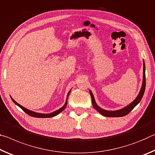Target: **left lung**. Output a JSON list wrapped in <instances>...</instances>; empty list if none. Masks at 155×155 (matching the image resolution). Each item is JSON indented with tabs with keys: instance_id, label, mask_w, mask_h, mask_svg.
<instances>
[{
	"instance_id": "8db88e82",
	"label": "left lung",
	"mask_w": 155,
	"mask_h": 155,
	"mask_svg": "<svg viewBox=\"0 0 155 155\" xmlns=\"http://www.w3.org/2000/svg\"><path fill=\"white\" fill-rule=\"evenodd\" d=\"M143 82H142V86L141 88V90L139 91L138 95L137 96L135 100H134L133 102H131L130 104L128 106H125V107L120 109V110H106L104 109L100 108L97 104L95 102L94 96L93 95V93L91 92V91H89L90 95L91 97V100H92V104L94 108L95 109L97 112L100 113L101 115L105 117H123L130 112V111L133 110V109L135 107V106L138 104L139 101H141L142 99V97L144 94V91H145V88H146V74H145V71H146V67H145V63H144V61H143Z\"/></svg>"
}]
</instances>
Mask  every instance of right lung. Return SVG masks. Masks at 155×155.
Listing matches in <instances>:
<instances>
[{
	"instance_id": "obj_1",
	"label": "right lung",
	"mask_w": 155,
	"mask_h": 155,
	"mask_svg": "<svg viewBox=\"0 0 155 155\" xmlns=\"http://www.w3.org/2000/svg\"><path fill=\"white\" fill-rule=\"evenodd\" d=\"M71 92V90L69 91V92L68 93V95H67V100H66V102L64 104V105L62 106V108H60L58 109V110L54 111V112L53 113H47V114H44V113H35L34 112V111L32 110H30L29 109H27L26 108L23 107V106H21L20 104H19L18 103H17L16 101H15L13 98L11 97L12 100L14 101V103L15 104L17 105L18 106H19V107L22 109V110L24 111V112L26 113L28 115L31 116V117H38V118H49V117H54L55 115H58V114L60 113L62 111L64 110V109L67 107V100H68V95H69V93Z\"/></svg>"
}]
</instances>
